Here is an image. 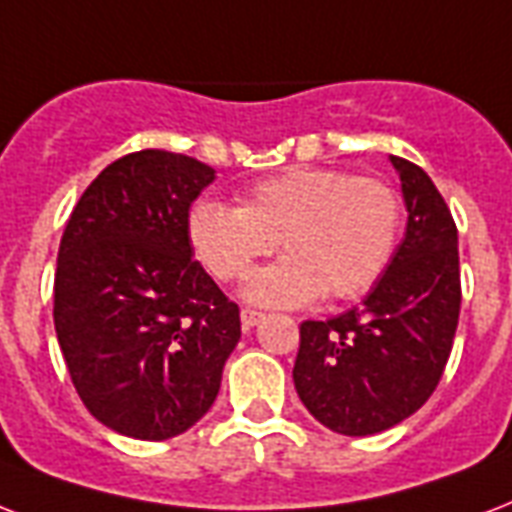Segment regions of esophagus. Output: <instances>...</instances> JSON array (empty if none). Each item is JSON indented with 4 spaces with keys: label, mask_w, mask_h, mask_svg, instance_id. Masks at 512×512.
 Masks as SVG:
<instances>
[{
    "label": "esophagus",
    "mask_w": 512,
    "mask_h": 512,
    "mask_svg": "<svg viewBox=\"0 0 512 512\" xmlns=\"http://www.w3.org/2000/svg\"><path fill=\"white\" fill-rule=\"evenodd\" d=\"M265 319V314H260V311H255V308H241V325L247 327H255V325H260V322H263Z\"/></svg>",
    "instance_id": "1"
}]
</instances>
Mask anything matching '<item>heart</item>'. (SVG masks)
<instances>
[{
  "label": "heart",
  "instance_id": "1",
  "mask_svg": "<svg viewBox=\"0 0 512 512\" xmlns=\"http://www.w3.org/2000/svg\"><path fill=\"white\" fill-rule=\"evenodd\" d=\"M400 201L381 179L290 169L249 187L241 206L201 201L187 220L195 257L220 282H241L279 241L284 260L244 290L263 308H298L327 295L360 298L395 255Z\"/></svg>",
  "mask_w": 512,
  "mask_h": 512
}]
</instances>
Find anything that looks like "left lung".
I'll list each match as a JSON object with an SVG mask.
<instances>
[{"instance_id": "left-lung-1", "label": "left lung", "mask_w": 512, "mask_h": 512, "mask_svg": "<svg viewBox=\"0 0 512 512\" xmlns=\"http://www.w3.org/2000/svg\"><path fill=\"white\" fill-rule=\"evenodd\" d=\"M400 174L405 239L360 308L300 325L292 381L308 413L338 435L395 427L435 392L459 325V239L427 171L389 155Z\"/></svg>"}]
</instances>
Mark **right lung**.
Here are the masks:
<instances>
[{"label":"right lung","mask_w":512,"mask_h":512,"mask_svg":"<svg viewBox=\"0 0 512 512\" xmlns=\"http://www.w3.org/2000/svg\"><path fill=\"white\" fill-rule=\"evenodd\" d=\"M206 163L131 152L93 179L56 265L58 346L85 408L120 435L169 440L204 419L241 338L239 306L193 260Z\"/></svg>","instance_id":"add662e5"}]
</instances>
